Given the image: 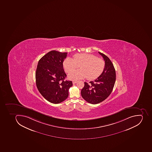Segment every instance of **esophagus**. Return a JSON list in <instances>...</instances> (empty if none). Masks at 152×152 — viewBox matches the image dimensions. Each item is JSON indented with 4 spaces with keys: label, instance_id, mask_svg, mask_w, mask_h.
<instances>
[{
    "label": "esophagus",
    "instance_id": "obj_1",
    "mask_svg": "<svg viewBox=\"0 0 152 152\" xmlns=\"http://www.w3.org/2000/svg\"><path fill=\"white\" fill-rule=\"evenodd\" d=\"M72 82H73V84H76V83H77V81H73Z\"/></svg>",
    "mask_w": 152,
    "mask_h": 152
}]
</instances>
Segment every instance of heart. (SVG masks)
Listing matches in <instances>:
<instances>
[{
  "mask_svg": "<svg viewBox=\"0 0 152 152\" xmlns=\"http://www.w3.org/2000/svg\"><path fill=\"white\" fill-rule=\"evenodd\" d=\"M74 58L67 57L63 63L64 67L67 73L74 71L80 66V69L69 75V78L71 79L86 77L88 80H94L101 75L105 68V61L93 54L77 53L75 55Z\"/></svg>",
  "mask_w": 152,
  "mask_h": 152,
  "instance_id": "1",
  "label": "heart"
}]
</instances>
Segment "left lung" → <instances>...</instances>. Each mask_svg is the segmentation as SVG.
I'll list each match as a JSON object with an SVG mask.
<instances>
[{
	"label": "left lung",
	"instance_id": "1",
	"mask_svg": "<svg viewBox=\"0 0 152 152\" xmlns=\"http://www.w3.org/2000/svg\"><path fill=\"white\" fill-rule=\"evenodd\" d=\"M105 61V67L101 75L88 84L85 82L81 94L88 102L96 104L106 99L111 94L116 81V72L113 63L105 54L99 52Z\"/></svg>",
	"mask_w": 152,
	"mask_h": 152
}]
</instances>
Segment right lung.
Wrapping results in <instances>:
<instances>
[{
    "instance_id": "right-lung-1",
    "label": "right lung",
    "mask_w": 152,
    "mask_h": 152,
    "mask_svg": "<svg viewBox=\"0 0 152 152\" xmlns=\"http://www.w3.org/2000/svg\"><path fill=\"white\" fill-rule=\"evenodd\" d=\"M67 54L55 50L50 51L39 59L37 65V88L44 98L52 103H60L66 100L69 89L73 86L71 81H64L66 75L63 62Z\"/></svg>"
}]
</instances>
